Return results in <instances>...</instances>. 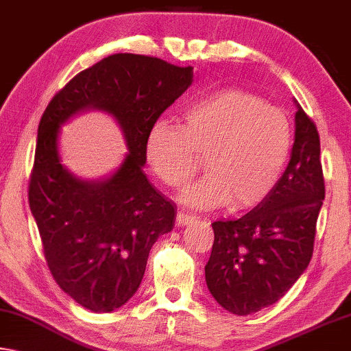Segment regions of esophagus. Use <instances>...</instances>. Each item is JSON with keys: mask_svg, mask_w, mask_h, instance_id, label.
Instances as JSON below:
<instances>
[{"mask_svg": "<svg viewBox=\"0 0 351 351\" xmlns=\"http://www.w3.org/2000/svg\"><path fill=\"white\" fill-rule=\"evenodd\" d=\"M194 219H196V217H194V215L185 213V212H179V213H177V224H179V226L190 224V223H193Z\"/></svg>", "mask_w": 351, "mask_h": 351, "instance_id": "esophagus-1", "label": "esophagus"}]
</instances>
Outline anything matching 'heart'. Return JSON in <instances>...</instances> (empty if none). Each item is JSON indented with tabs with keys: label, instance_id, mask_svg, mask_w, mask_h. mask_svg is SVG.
<instances>
[{
	"label": "heart",
	"instance_id": "obj_1",
	"mask_svg": "<svg viewBox=\"0 0 351 351\" xmlns=\"http://www.w3.org/2000/svg\"><path fill=\"white\" fill-rule=\"evenodd\" d=\"M182 119V125L155 122L144 150L154 174L172 188L190 179L197 155H206L208 172L180 191L183 206L247 208L273 191L293 145L292 122L282 110L252 93L223 89L188 105Z\"/></svg>",
	"mask_w": 351,
	"mask_h": 351
}]
</instances>
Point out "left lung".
I'll list each match as a JSON object with an SVG mask.
<instances>
[{
    "label": "left lung",
    "instance_id": "left-lung-1",
    "mask_svg": "<svg viewBox=\"0 0 351 351\" xmlns=\"http://www.w3.org/2000/svg\"><path fill=\"white\" fill-rule=\"evenodd\" d=\"M292 157L273 191L235 221H215L206 265L210 293L226 311L250 315L282 298L312 257L325 199L317 127L296 100Z\"/></svg>",
    "mask_w": 351,
    "mask_h": 351
}]
</instances>
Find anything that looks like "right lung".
I'll use <instances>...</instances> for the list:
<instances>
[{"label": "right lung", "instance_id": "obj_1", "mask_svg": "<svg viewBox=\"0 0 351 351\" xmlns=\"http://www.w3.org/2000/svg\"><path fill=\"white\" fill-rule=\"evenodd\" d=\"M193 77V67L117 53L70 80L42 116L29 208L53 278L86 309L125 304L143 281L150 247L174 228L176 206L143 171L144 147L150 127ZM86 110L110 114L129 150L114 171L94 181L70 173L58 152L60 127Z\"/></svg>", "mask_w": 351, "mask_h": 351}]
</instances>
